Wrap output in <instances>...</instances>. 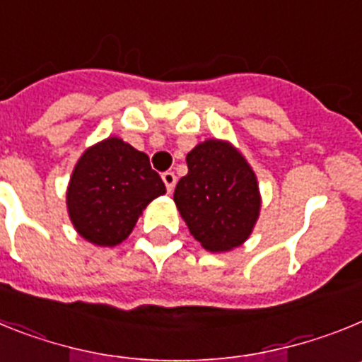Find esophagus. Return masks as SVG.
Masks as SVG:
<instances>
[{"instance_id": "1", "label": "esophagus", "mask_w": 362, "mask_h": 362, "mask_svg": "<svg viewBox=\"0 0 362 362\" xmlns=\"http://www.w3.org/2000/svg\"><path fill=\"white\" fill-rule=\"evenodd\" d=\"M163 181H165V187H166V190L168 192H172L174 190V187H175V174L174 172H163Z\"/></svg>"}]
</instances>
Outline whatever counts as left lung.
Listing matches in <instances>:
<instances>
[{
	"mask_svg": "<svg viewBox=\"0 0 362 362\" xmlns=\"http://www.w3.org/2000/svg\"><path fill=\"white\" fill-rule=\"evenodd\" d=\"M187 165L174 201L192 235L210 252L245 243L261 209L250 165L232 145L217 139L199 143L187 156Z\"/></svg>",
	"mask_w": 362,
	"mask_h": 362,
	"instance_id": "left-lung-1",
	"label": "left lung"
}]
</instances>
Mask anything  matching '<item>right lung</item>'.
<instances>
[{
    "instance_id": "right-lung-1",
    "label": "right lung",
    "mask_w": 362,
    "mask_h": 362,
    "mask_svg": "<svg viewBox=\"0 0 362 362\" xmlns=\"http://www.w3.org/2000/svg\"><path fill=\"white\" fill-rule=\"evenodd\" d=\"M166 192L146 153L117 137L86 150L70 177L66 206L86 241L116 246L136 226L143 209Z\"/></svg>"
}]
</instances>
